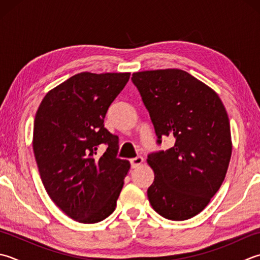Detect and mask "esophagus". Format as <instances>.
<instances>
[{
    "label": "esophagus",
    "instance_id": "1",
    "mask_svg": "<svg viewBox=\"0 0 260 260\" xmlns=\"http://www.w3.org/2000/svg\"><path fill=\"white\" fill-rule=\"evenodd\" d=\"M144 159L142 156H136V157H133V159H131V165H132V168H137L139 166H141L142 164H143Z\"/></svg>",
    "mask_w": 260,
    "mask_h": 260
}]
</instances>
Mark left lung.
Wrapping results in <instances>:
<instances>
[{
  "label": "left lung",
  "mask_w": 260,
  "mask_h": 260,
  "mask_svg": "<svg viewBox=\"0 0 260 260\" xmlns=\"http://www.w3.org/2000/svg\"><path fill=\"white\" fill-rule=\"evenodd\" d=\"M132 82L149 111L156 144L166 136L175 141L147 155L154 171L147 189L151 206L168 220H188L204 210L225 178L232 152L226 110L214 91L182 70L137 72Z\"/></svg>",
  "instance_id": "1"
}]
</instances>
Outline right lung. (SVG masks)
Segmentation results:
<instances>
[{
	"mask_svg": "<svg viewBox=\"0 0 260 260\" xmlns=\"http://www.w3.org/2000/svg\"><path fill=\"white\" fill-rule=\"evenodd\" d=\"M129 75H73L45 95L36 114L32 146L45 189L80 223L100 222L115 211L129 170V162L117 157L118 136L104 124Z\"/></svg>",
	"mask_w": 260,
	"mask_h": 260,
	"instance_id": "add662e5",
	"label": "right lung"
}]
</instances>
